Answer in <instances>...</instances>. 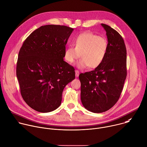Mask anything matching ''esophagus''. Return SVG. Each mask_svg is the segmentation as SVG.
<instances>
[{"label":"esophagus","mask_w":147,"mask_h":147,"mask_svg":"<svg viewBox=\"0 0 147 147\" xmlns=\"http://www.w3.org/2000/svg\"><path fill=\"white\" fill-rule=\"evenodd\" d=\"M75 73H76V77H78L79 76V74H80V72L78 70H76L75 71Z\"/></svg>","instance_id":"1"}]
</instances>
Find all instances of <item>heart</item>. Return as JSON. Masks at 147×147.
Here are the masks:
<instances>
[{"mask_svg":"<svg viewBox=\"0 0 147 147\" xmlns=\"http://www.w3.org/2000/svg\"><path fill=\"white\" fill-rule=\"evenodd\" d=\"M73 47L65 49L64 58L70 64H73L80 57L77 67L90 69L97 68L104 61L107 54L108 41L106 38L97 36L90 32L79 34L73 41Z\"/></svg>","mask_w":147,"mask_h":147,"instance_id":"obj_1","label":"heart"}]
</instances>
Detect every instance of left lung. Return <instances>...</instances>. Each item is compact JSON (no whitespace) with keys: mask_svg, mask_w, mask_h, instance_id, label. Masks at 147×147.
I'll return each instance as SVG.
<instances>
[{"mask_svg":"<svg viewBox=\"0 0 147 147\" xmlns=\"http://www.w3.org/2000/svg\"><path fill=\"white\" fill-rule=\"evenodd\" d=\"M106 32L107 54L94 70L81 73V100L94 113L105 112L118 100L126 78V49L122 36L110 26L101 24Z\"/></svg>","mask_w":147,"mask_h":147,"instance_id":"1","label":"left lung"}]
</instances>
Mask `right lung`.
<instances>
[{
	"instance_id": "obj_1",
	"label": "right lung",
	"mask_w": 147,
	"mask_h": 147,
	"mask_svg": "<svg viewBox=\"0 0 147 147\" xmlns=\"http://www.w3.org/2000/svg\"><path fill=\"white\" fill-rule=\"evenodd\" d=\"M74 29L47 25L25 40L17 64L21 94L26 103L40 113L58 109L65 87L75 78L73 66L64 61L66 44Z\"/></svg>"
}]
</instances>
